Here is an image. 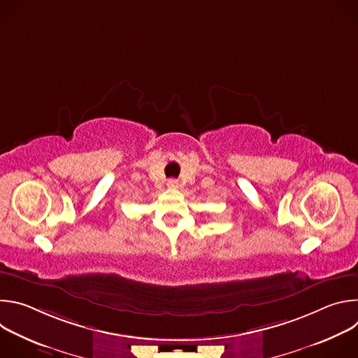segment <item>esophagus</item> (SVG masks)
<instances>
[{
  "label": "esophagus",
  "instance_id": "obj_1",
  "mask_svg": "<svg viewBox=\"0 0 358 358\" xmlns=\"http://www.w3.org/2000/svg\"><path fill=\"white\" fill-rule=\"evenodd\" d=\"M167 185H169L170 188H177V187H178V182H177L176 180H170V181L167 182Z\"/></svg>",
  "mask_w": 358,
  "mask_h": 358
}]
</instances>
